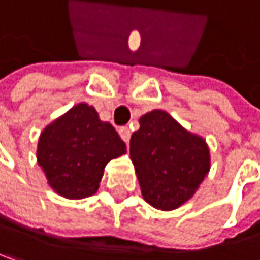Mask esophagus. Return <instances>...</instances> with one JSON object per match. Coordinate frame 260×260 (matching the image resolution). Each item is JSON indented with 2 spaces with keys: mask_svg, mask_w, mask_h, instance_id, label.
Segmentation results:
<instances>
[{
  "mask_svg": "<svg viewBox=\"0 0 260 260\" xmlns=\"http://www.w3.org/2000/svg\"><path fill=\"white\" fill-rule=\"evenodd\" d=\"M119 135H120V138L128 144L129 143V138H131V131L128 126H122L120 129H119Z\"/></svg>",
  "mask_w": 260,
  "mask_h": 260,
  "instance_id": "1",
  "label": "esophagus"
}]
</instances>
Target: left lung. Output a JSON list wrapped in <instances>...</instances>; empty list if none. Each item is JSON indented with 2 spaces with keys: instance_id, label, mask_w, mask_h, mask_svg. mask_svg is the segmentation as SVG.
Masks as SVG:
<instances>
[{
  "instance_id": "1",
  "label": "left lung",
  "mask_w": 260,
  "mask_h": 260,
  "mask_svg": "<svg viewBox=\"0 0 260 260\" xmlns=\"http://www.w3.org/2000/svg\"><path fill=\"white\" fill-rule=\"evenodd\" d=\"M129 146L143 198L157 210H176L190 200L210 171L205 140L164 110L140 117Z\"/></svg>"
}]
</instances>
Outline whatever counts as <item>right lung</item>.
Masks as SVG:
<instances>
[{"mask_svg": "<svg viewBox=\"0 0 260 260\" xmlns=\"http://www.w3.org/2000/svg\"><path fill=\"white\" fill-rule=\"evenodd\" d=\"M125 153L116 129L93 107L80 103L43 129L37 162L56 193L82 200L96 193L107 164Z\"/></svg>", "mask_w": 260, "mask_h": 260, "instance_id": "right-lung-1", "label": "right lung"}]
</instances>
